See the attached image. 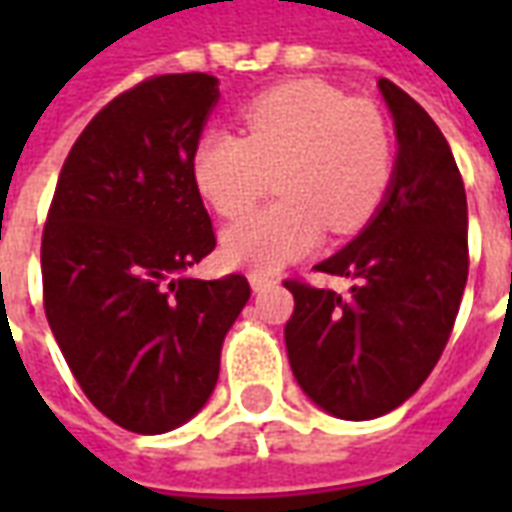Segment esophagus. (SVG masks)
<instances>
[{
    "label": "esophagus",
    "instance_id": "esophagus-1",
    "mask_svg": "<svg viewBox=\"0 0 512 512\" xmlns=\"http://www.w3.org/2000/svg\"><path fill=\"white\" fill-rule=\"evenodd\" d=\"M277 282L279 279L274 277V274H260V271H252V274H249V285H252L255 293H263V290L274 288Z\"/></svg>",
    "mask_w": 512,
    "mask_h": 512
}]
</instances>
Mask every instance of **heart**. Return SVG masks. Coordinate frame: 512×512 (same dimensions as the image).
Listing matches in <instances>:
<instances>
[{"label":"heart","instance_id":"heart-1","mask_svg":"<svg viewBox=\"0 0 512 512\" xmlns=\"http://www.w3.org/2000/svg\"><path fill=\"white\" fill-rule=\"evenodd\" d=\"M244 136L211 131L191 156L194 183L219 216L255 205L277 172L282 200L224 233V255L252 271L279 268L334 235L362 230L392 180V136L370 101L321 82H288L241 112Z\"/></svg>","mask_w":512,"mask_h":512}]
</instances>
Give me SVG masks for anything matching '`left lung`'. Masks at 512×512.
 Listing matches in <instances>:
<instances>
[{
	"instance_id": "left-lung-1",
	"label": "left lung",
	"mask_w": 512,
	"mask_h": 512,
	"mask_svg": "<svg viewBox=\"0 0 512 512\" xmlns=\"http://www.w3.org/2000/svg\"><path fill=\"white\" fill-rule=\"evenodd\" d=\"M397 158L376 216L318 271L354 279L351 296L288 279L293 376L334 417L376 419L406 403L450 340L469 277L466 191L447 139L422 106L378 82Z\"/></svg>"
}]
</instances>
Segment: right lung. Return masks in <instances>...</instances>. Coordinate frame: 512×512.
<instances>
[{
	"label": "right lung",
	"mask_w": 512,
	"mask_h": 512,
	"mask_svg": "<svg viewBox=\"0 0 512 512\" xmlns=\"http://www.w3.org/2000/svg\"><path fill=\"white\" fill-rule=\"evenodd\" d=\"M216 101L208 73L150 76L117 95L73 142L43 227L54 340L90 403L147 436L205 406L252 293L241 274L183 277L216 246L191 175Z\"/></svg>",
	"instance_id": "1"
}]
</instances>
